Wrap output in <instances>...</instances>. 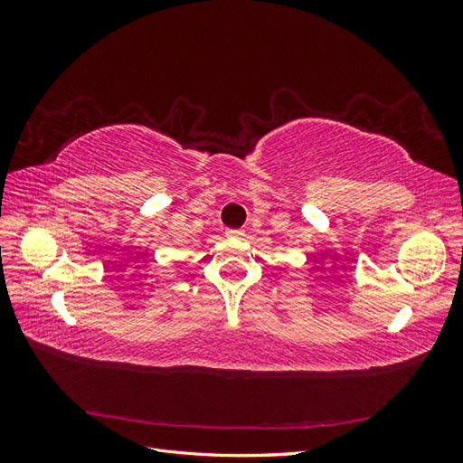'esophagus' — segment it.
I'll return each instance as SVG.
<instances>
[{"label": "esophagus", "mask_w": 463, "mask_h": 463, "mask_svg": "<svg viewBox=\"0 0 463 463\" xmlns=\"http://www.w3.org/2000/svg\"><path fill=\"white\" fill-rule=\"evenodd\" d=\"M226 235H228V237H233V240H241V237L245 235V232H243V230H228Z\"/></svg>", "instance_id": "1"}]
</instances>
